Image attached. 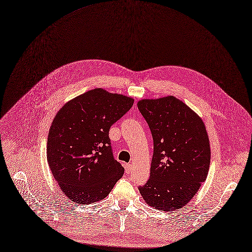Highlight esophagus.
Instances as JSON below:
<instances>
[{
    "mask_svg": "<svg viewBox=\"0 0 252 252\" xmlns=\"http://www.w3.org/2000/svg\"><path fill=\"white\" fill-rule=\"evenodd\" d=\"M124 168H125V172H126V173H130L131 170H132V165L128 163V164H125Z\"/></svg>",
    "mask_w": 252,
    "mask_h": 252,
    "instance_id": "obj_1",
    "label": "esophagus"
}]
</instances>
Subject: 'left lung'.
<instances>
[{
  "instance_id": "obj_1",
  "label": "left lung",
  "mask_w": 252,
  "mask_h": 252,
  "mask_svg": "<svg viewBox=\"0 0 252 252\" xmlns=\"http://www.w3.org/2000/svg\"><path fill=\"white\" fill-rule=\"evenodd\" d=\"M138 108L151 129L154 156L151 176L139 190L150 206L182 208L206 180L210 145L202 119L179 98H145Z\"/></svg>"
}]
</instances>
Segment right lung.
<instances>
[{"mask_svg": "<svg viewBox=\"0 0 252 252\" xmlns=\"http://www.w3.org/2000/svg\"><path fill=\"white\" fill-rule=\"evenodd\" d=\"M134 98L93 89L67 101L56 114L48 136L47 160L62 191L73 202L105 198L124 168L114 159L108 132Z\"/></svg>", "mask_w": 252, "mask_h": 252, "instance_id": "right-lung-1", "label": "right lung"}]
</instances>
